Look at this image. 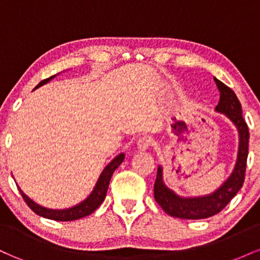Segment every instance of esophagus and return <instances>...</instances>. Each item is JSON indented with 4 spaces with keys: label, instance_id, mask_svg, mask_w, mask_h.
Here are the masks:
<instances>
[{
    "label": "esophagus",
    "instance_id": "1",
    "mask_svg": "<svg viewBox=\"0 0 260 260\" xmlns=\"http://www.w3.org/2000/svg\"><path fill=\"white\" fill-rule=\"evenodd\" d=\"M151 144H153V142H151V139L149 138V137H142V138L137 142V147H138L139 150L142 151L147 150Z\"/></svg>",
    "mask_w": 260,
    "mask_h": 260
}]
</instances>
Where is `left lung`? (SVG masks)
Returning <instances> with one entry per match:
<instances>
[{
  "mask_svg": "<svg viewBox=\"0 0 260 260\" xmlns=\"http://www.w3.org/2000/svg\"><path fill=\"white\" fill-rule=\"evenodd\" d=\"M220 91V101L216 106V111L225 113L226 116L236 124L240 134V148H238L237 162L235 170L229 180L219 189L211 194L198 198H181L176 196L171 189L164 184L162 169H157L156 180L154 183L155 201L164 209L169 215L178 219L198 220L207 219L220 213L231 199L237 194L238 190L243 186L244 176H246L247 156H248L249 129L246 121L243 120L242 107L240 100L237 99L232 89L223 84L219 79L214 78Z\"/></svg>",
  "mask_w": 260,
  "mask_h": 260,
  "instance_id": "left-lung-1",
  "label": "left lung"
}]
</instances>
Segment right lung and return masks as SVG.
<instances>
[{"mask_svg":"<svg viewBox=\"0 0 260 260\" xmlns=\"http://www.w3.org/2000/svg\"><path fill=\"white\" fill-rule=\"evenodd\" d=\"M53 77H50V78H46L41 80L40 83L37 85V88L41 86L45 83L49 82L50 79H52ZM124 159V155L120 154L118 156H116L109 165L104 169V171L101 172L99 180L96 182V186H95L94 189H92L91 194L85 199L84 202H82L80 204L76 205V207L64 209V210H52V209H46L38 205L37 203H34L31 199H29L22 190L19 189L20 194H22L24 202L28 204V207L34 211L35 214H38L39 216L46 217V219L56 220V221H72V220H78L82 219V217L90 215L91 213H94L98 208L100 207L101 203L105 199L107 188H109L110 180H111L113 172L115 170L121 165L122 161Z\"/></svg>","mask_w":260,"mask_h":260,"instance_id":"right-lung-1","label":"right lung"}]
</instances>
